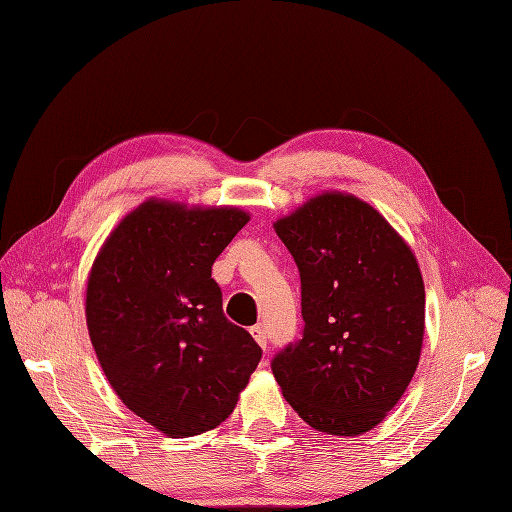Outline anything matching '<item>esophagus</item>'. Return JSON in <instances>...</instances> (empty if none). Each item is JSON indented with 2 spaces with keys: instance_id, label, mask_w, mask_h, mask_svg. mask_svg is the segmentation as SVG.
Listing matches in <instances>:
<instances>
[{
  "instance_id": "34e87169",
  "label": "esophagus",
  "mask_w": 512,
  "mask_h": 512,
  "mask_svg": "<svg viewBox=\"0 0 512 512\" xmlns=\"http://www.w3.org/2000/svg\"><path fill=\"white\" fill-rule=\"evenodd\" d=\"M251 335L255 337V342L261 346V348H268V335H266V329L261 324H257V326H253L251 329Z\"/></svg>"
}]
</instances>
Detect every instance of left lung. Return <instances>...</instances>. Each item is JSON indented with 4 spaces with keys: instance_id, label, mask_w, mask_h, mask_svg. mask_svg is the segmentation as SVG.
Returning a JSON list of instances; mask_svg holds the SVG:
<instances>
[{
    "instance_id": "8db88e82",
    "label": "left lung",
    "mask_w": 512,
    "mask_h": 512,
    "mask_svg": "<svg viewBox=\"0 0 512 512\" xmlns=\"http://www.w3.org/2000/svg\"><path fill=\"white\" fill-rule=\"evenodd\" d=\"M274 231L298 266L305 326L272 374L311 428L363 435L402 398L422 352L417 259L374 207L342 192L316 196Z\"/></svg>"
}]
</instances>
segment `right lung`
Here are the masks:
<instances>
[{"label":"right lung","instance_id":"1","mask_svg":"<svg viewBox=\"0 0 512 512\" xmlns=\"http://www.w3.org/2000/svg\"><path fill=\"white\" fill-rule=\"evenodd\" d=\"M248 222L235 207L147 201L112 231L90 270L86 322L129 411L168 437L225 422L261 348L222 313L216 257Z\"/></svg>","mask_w":512,"mask_h":512}]
</instances>
